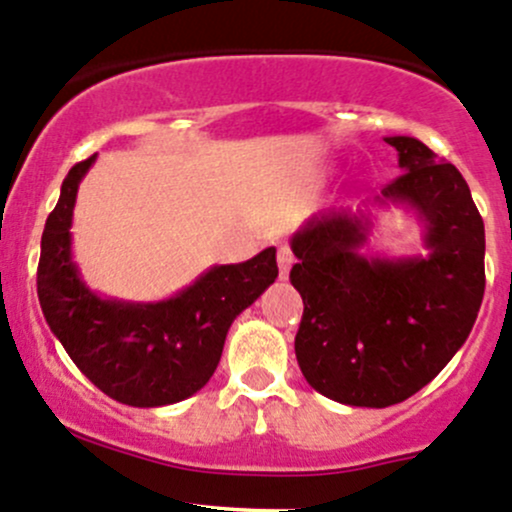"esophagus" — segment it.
Listing matches in <instances>:
<instances>
[{
  "instance_id": "1",
  "label": "esophagus",
  "mask_w": 512,
  "mask_h": 512,
  "mask_svg": "<svg viewBox=\"0 0 512 512\" xmlns=\"http://www.w3.org/2000/svg\"><path fill=\"white\" fill-rule=\"evenodd\" d=\"M277 265H279V274H282V279L289 277V270H292L294 265V252L289 245H282L277 250Z\"/></svg>"
}]
</instances>
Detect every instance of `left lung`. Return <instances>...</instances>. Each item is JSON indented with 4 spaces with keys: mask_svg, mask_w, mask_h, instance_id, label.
Instances as JSON below:
<instances>
[{
    "mask_svg": "<svg viewBox=\"0 0 512 512\" xmlns=\"http://www.w3.org/2000/svg\"><path fill=\"white\" fill-rule=\"evenodd\" d=\"M402 174L375 201L424 220L427 257H363L368 218L324 211L292 238L304 299L294 338L306 383L328 400L390 407L432 383L469 338L486 289V230L454 164L414 137H385Z\"/></svg>",
    "mask_w": 512,
    "mask_h": 512,
    "instance_id": "1",
    "label": "left lung"
}]
</instances>
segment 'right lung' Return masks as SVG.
<instances>
[{
  "mask_svg": "<svg viewBox=\"0 0 512 512\" xmlns=\"http://www.w3.org/2000/svg\"><path fill=\"white\" fill-rule=\"evenodd\" d=\"M93 161L95 154L68 171L43 228L41 311L80 373L107 397L132 407L174 405L211 380L235 316L277 279V250L215 265L157 304L102 299L85 287L71 255L75 196Z\"/></svg>",
  "mask_w": 512,
  "mask_h": 512,
  "instance_id": "obj_1",
  "label": "right lung"
}]
</instances>
